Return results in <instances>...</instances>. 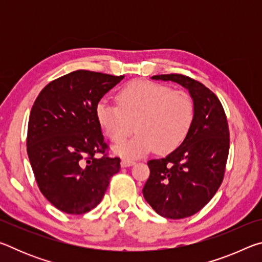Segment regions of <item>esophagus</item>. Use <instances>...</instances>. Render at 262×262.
Listing matches in <instances>:
<instances>
[{
	"mask_svg": "<svg viewBox=\"0 0 262 262\" xmlns=\"http://www.w3.org/2000/svg\"><path fill=\"white\" fill-rule=\"evenodd\" d=\"M135 164V162L134 161H132V159H122L121 161V166L122 167H128V166H132V165H134Z\"/></svg>",
	"mask_w": 262,
	"mask_h": 262,
	"instance_id": "esophagus-1",
	"label": "esophagus"
}]
</instances>
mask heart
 Returning <instances> with one entry per match:
<instances>
[{
	"mask_svg": "<svg viewBox=\"0 0 262 262\" xmlns=\"http://www.w3.org/2000/svg\"><path fill=\"white\" fill-rule=\"evenodd\" d=\"M117 104L99 101L97 119L108 139L119 143L114 151L121 157L137 158L155 148L158 152H171L188 135L195 117L194 101L187 92L172 90L164 84L135 81L121 88Z\"/></svg>",
	"mask_w": 262,
	"mask_h": 262,
	"instance_id": "heart-1",
	"label": "heart"
}]
</instances>
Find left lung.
<instances>
[{
	"label": "left lung",
	"mask_w": 262,
	"mask_h": 262,
	"mask_svg": "<svg viewBox=\"0 0 262 262\" xmlns=\"http://www.w3.org/2000/svg\"><path fill=\"white\" fill-rule=\"evenodd\" d=\"M151 78L183 85L195 106L193 125L183 143L166 157L148 162L150 176L142 190L158 215L180 220L200 211L223 181L230 147L227 115L214 92L193 78L180 74Z\"/></svg>",
	"instance_id": "1"
}]
</instances>
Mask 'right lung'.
<instances>
[{
  "label": "right lung",
  "instance_id": "add662e5",
  "mask_svg": "<svg viewBox=\"0 0 262 262\" xmlns=\"http://www.w3.org/2000/svg\"><path fill=\"white\" fill-rule=\"evenodd\" d=\"M123 77L76 70L48 83L34 101L26 150L39 189L61 211L94 209L120 170V158L107 154L96 107Z\"/></svg>",
  "mask_w": 262,
  "mask_h": 262
}]
</instances>
